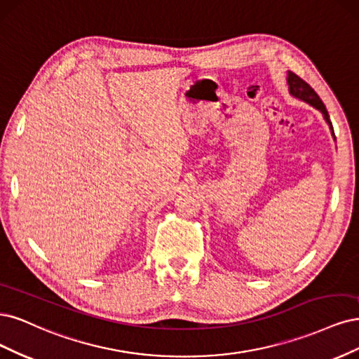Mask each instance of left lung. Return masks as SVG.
Wrapping results in <instances>:
<instances>
[{"mask_svg":"<svg viewBox=\"0 0 359 359\" xmlns=\"http://www.w3.org/2000/svg\"><path fill=\"white\" fill-rule=\"evenodd\" d=\"M286 80H287V86H289V94H291L295 98H298V100H302V101L310 104V106H313L315 109H318L323 114V119H325L327 123L330 125L331 134L335 138L334 130H332V123L330 121V114L327 111V107L323 106V102H322V100L319 98V95L315 92V89L311 88L307 82H304L302 77H298L292 72H287Z\"/></svg>","mask_w":359,"mask_h":359,"instance_id":"obj_1","label":"left lung"}]
</instances>
